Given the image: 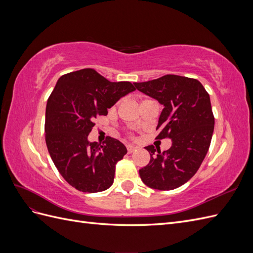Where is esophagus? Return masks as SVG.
Instances as JSON below:
<instances>
[{
    "instance_id": "1",
    "label": "esophagus",
    "mask_w": 253,
    "mask_h": 253,
    "mask_svg": "<svg viewBox=\"0 0 253 253\" xmlns=\"http://www.w3.org/2000/svg\"><path fill=\"white\" fill-rule=\"evenodd\" d=\"M126 149H127V153H129V154H131V153H133L134 151H136V147H134V145H132V144H127L126 145Z\"/></svg>"
}]
</instances>
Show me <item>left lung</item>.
Listing matches in <instances>:
<instances>
[{
  "mask_svg": "<svg viewBox=\"0 0 253 253\" xmlns=\"http://www.w3.org/2000/svg\"><path fill=\"white\" fill-rule=\"evenodd\" d=\"M134 85L164 105L156 139L172 140V147L164 152H156L154 145L145 147L151 159L139 170L140 178L152 189L178 188L193 177L210 147L214 116L209 94L198 80L177 75Z\"/></svg>",
  "mask_w": 253,
  "mask_h": 253,
  "instance_id": "8db88e82",
  "label": "left lung"
}]
</instances>
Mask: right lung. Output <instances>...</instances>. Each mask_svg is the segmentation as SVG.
<instances>
[{
    "instance_id": "obj_1",
    "label": "right lung",
    "mask_w": 253,
    "mask_h": 253,
    "mask_svg": "<svg viewBox=\"0 0 253 253\" xmlns=\"http://www.w3.org/2000/svg\"><path fill=\"white\" fill-rule=\"evenodd\" d=\"M135 89L131 82H111L91 68L59 78L46 104L45 141L59 173L75 189L96 193L113 185L126 148L110 136L102 144L89 142L87 136L97 116L108 115V109Z\"/></svg>"
}]
</instances>
